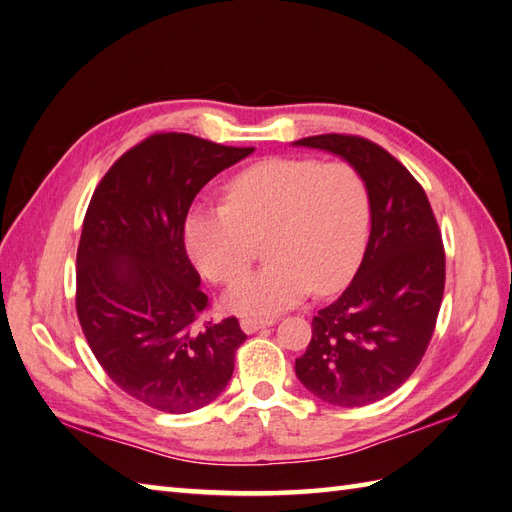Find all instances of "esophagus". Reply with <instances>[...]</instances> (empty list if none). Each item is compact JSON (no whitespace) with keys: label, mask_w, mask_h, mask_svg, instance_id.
<instances>
[{"label":"esophagus","mask_w":512,"mask_h":512,"mask_svg":"<svg viewBox=\"0 0 512 512\" xmlns=\"http://www.w3.org/2000/svg\"><path fill=\"white\" fill-rule=\"evenodd\" d=\"M273 322H275L273 318H243V320H241V329H243L247 335H252V333H256V331H260V329L271 327Z\"/></svg>","instance_id":"esophagus-1"}]
</instances>
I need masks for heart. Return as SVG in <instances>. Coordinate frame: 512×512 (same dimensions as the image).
Masks as SVG:
<instances>
[{
	"instance_id": "1",
	"label": "heart",
	"mask_w": 512,
	"mask_h": 512,
	"mask_svg": "<svg viewBox=\"0 0 512 512\" xmlns=\"http://www.w3.org/2000/svg\"><path fill=\"white\" fill-rule=\"evenodd\" d=\"M371 222L369 188L348 162L269 158L226 185V205L196 207L183 226L185 250L215 284H230L268 239V265L226 294L228 309L271 316L309 290L344 288L359 269Z\"/></svg>"
}]
</instances>
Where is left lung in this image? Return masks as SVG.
I'll list each match as a JSON object with an SVG mask.
<instances>
[{
    "label": "left lung",
    "mask_w": 512,
    "mask_h": 512,
    "mask_svg": "<svg viewBox=\"0 0 512 512\" xmlns=\"http://www.w3.org/2000/svg\"><path fill=\"white\" fill-rule=\"evenodd\" d=\"M297 147L331 151L369 188L371 232L350 286L312 320L294 363L309 393L356 408L389 397L421 363L444 294V245L425 190L389 151L361 136L320 134Z\"/></svg>",
    "instance_id": "obj_1"
}]
</instances>
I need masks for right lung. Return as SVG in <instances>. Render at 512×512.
<instances>
[{
    "label": "right lung",
    "instance_id": "obj_1",
    "mask_svg": "<svg viewBox=\"0 0 512 512\" xmlns=\"http://www.w3.org/2000/svg\"><path fill=\"white\" fill-rule=\"evenodd\" d=\"M254 147L160 132L108 168L76 252V314L98 363L121 391L160 412L218 399L247 335L235 316L198 324L209 307L185 252L192 200Z\"/></svg>",
    "mask_w": 512,
    "mask_h": 512
}]
</instances>
